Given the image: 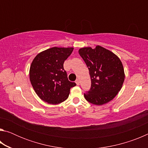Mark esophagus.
I'll return each instance as SVG.
<instances>
[{"mask_svg": "<svg viewBox=\"0 0 148 148\" xmlns=\"http://www.w3.org/2000/svg\"><path fill=\"white\" fill-rule=\"evenodd\" d=\"M76 82V84L77 86H79V79H76V82Z\"/></svg>", "mask_w": 148, "mask_h": 148, "instance_id": "esophagus-1", "label": "esophagus"}]
</instances>
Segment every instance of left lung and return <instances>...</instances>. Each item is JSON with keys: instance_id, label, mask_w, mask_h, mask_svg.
I'll return each mask as SVG.
<instances>
[{"instance_id": "obj_1", "label": "left lung", "mask_w": 148, "mask_h": 148, "mask_svg": "<svg viewBox=\"0 0 148 148\" xmlns=\"http://www.w3.org/2000/svg\"><path fill=\"white\" fill-rule=\"evenodd\" d=\"M79 54L88 67L91 87L84 94L86 101L101 106L112 100L121 90L125 72L121 60L113 52L101 46L82 47Z\"/></svg>"}]
</instances>
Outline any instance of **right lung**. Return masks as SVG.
Segmentation results:
<instances>
[{"label": "right lung", "instance_id": "right-lung-1", "mask_svg": "<svg viewBox=\"0 0 148 148\" xmlns=\"http://www.w3.org/2000/svg\"><path fill=\"white\" fill-rule=\"evenodd\" d=\"M74 47H53L41 51L30 66V81L34 91L42 101L57 104L69 97L70 90L76 86L69 81L63 68L65 60Z\"/></svg>", "mask_w": 148, "mask_h": 148}]
</instances>
